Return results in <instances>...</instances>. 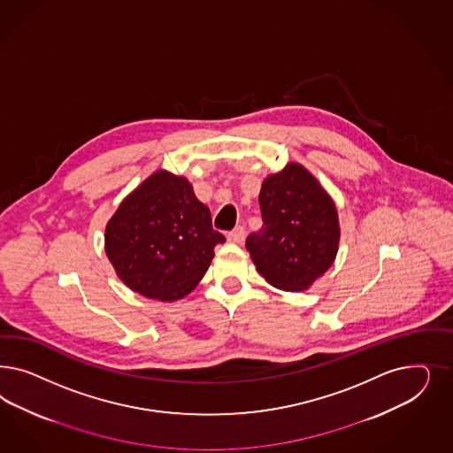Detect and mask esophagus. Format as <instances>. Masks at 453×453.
Here are the masks:
<instances>
[{"instance_id":"34e87169","label":"esophagus","mask_w":453,"mask_h":453,"mask_svg":"<svg viewBox=\"0 0 453 453\" xmlns=\"http://www.w3.org/2000/svg\"><path fill=\"white\" fill-rule=\"evenodd\" d=\"M245 228L243 226H236L234 230H232L230 234H228V240L230 242H234V243H242L243 240H245Z\"/></svg>"}]
</instances>
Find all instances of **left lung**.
<instances>
[{"label":"left lung","instance_id":"1","mask_svg":"<svg viewBox=\"0 0 453 453\" xmlns=\"http://www.w3.org/2000/svg\"><path fill=\"white\" fill-rule=\"evenodd\" d=\"M263 226L247 250L270 285L302 292L335 262L340 225L335 203L319 180L298 163L266 176L258 196Z\"/></svg>","mask_w":453,"mask_h":453}]
</instances>
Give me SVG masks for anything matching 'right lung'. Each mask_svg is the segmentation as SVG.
<instances>
[{
    "instance_id": "1",
    "label": "right lung",
    "mask_w": 453,
    "mask_h": 453,
    "mask_svg": "<svg viewBox=\"0 0 453 453\" xmlns=\"http://www.w3.org/2000/svg\"><path fill=\"white\" fill-rule=\"evenodd\" d=\"M223 242L190 181L165 170L133 190L104 230V251L119 280L160 302L187 296Z\"/></svg>"
}]
</instances>
